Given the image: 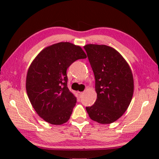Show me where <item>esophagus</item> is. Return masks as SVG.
Masks as SVG:
<instances>
[{"instance_id": "esophagus-1", "label": "esophagus", "mask_w": 159, "mask_h": 159, "mask_svg": "<svg viewBox=\"0 0 159 159\" xmlns=\"http://www.w3.org/2000/svg\"><path fill=\"white\" fill-rule=\"evenodd\" d=\"M79 93V95H80V97H81L82 96V95H83V92H79V93Z\"/></svg>"}]
</instances>
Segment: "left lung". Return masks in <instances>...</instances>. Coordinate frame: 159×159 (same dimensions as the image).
I'll return each mask as SVG.
<instances>
[{
  "instance_id": "1",
  "label": "left lung",
  "mask_w": 159,
  "mask_h": 159,
  "mask_svg": "<svg viewBox=\"0 0 159 159\" xmlns=\"http://www.w3.org/2000/svg\"><path fill=\"white\" fill-rule=\"evenodd\" d=\"M95 79L97 99L86 107L92 120L111 124L122 116L132 101L133 76L129 64L118 51L105 45L84 46Z\"/></svg>"
}]
</instances>
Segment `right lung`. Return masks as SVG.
<instances>
[{"mask_svg": "<svg viewBox=\"0 0 159 159\" xmlns=\"http://www.w3.org/2000/svg\"><path fill=\"white\" fill-rule=\"evenodd\" d=\"M81 48L61 42L45 48L28 69L26 90L39 116L51 125L66 123L77 98L67 87L66 70L75 61L86 58Z\"/></svg>", "mask_w": 159, "mask_h": 159, "instance_id": "obj_1", "label": "right lung"}]
</instances>
